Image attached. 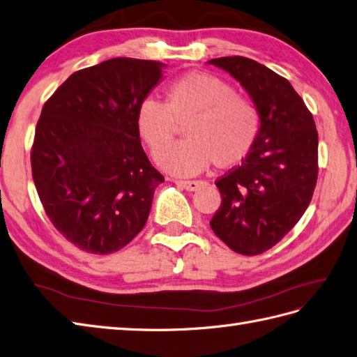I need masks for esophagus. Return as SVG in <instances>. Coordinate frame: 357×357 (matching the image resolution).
I'll return each mask as SVG.
<instances>
[{
	"instance_id": "34e87169",
	"label": "esophagus",
	"mask_w": 357,
	"mask_h": 357,
	"mask_svg": "<svg viewBox=\"0 0 357 357\" xmlns=\"http://www.w3.org/2000/svg\"><path fill=\"white\" fill-rule=\"evenodd\" d=\"M176 183L186 190H198L199 188H203L206 185V181H203V180H189V181L178 180V181H176Z\"/></svg>"
}]
</instances>
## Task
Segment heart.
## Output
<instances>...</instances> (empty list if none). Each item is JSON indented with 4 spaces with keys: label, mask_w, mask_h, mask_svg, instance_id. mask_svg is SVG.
Returning <instances> with one entry per match:
<instances>
[{
    "label": "heart",
    "mask_w": 357,
    "mask_h": 357,
    "mask_svg": "<svg viewBox=\"0 0 357 357\" xmlns=\"http://www.w3.org/2000/svg\"><path fill=\"white\" fill-rule=\"evenodd\" d=\"M178 123L187 125V141L165 149ZM136 127L153 154L165 149L158 155L160 168L188 177L212 162L230 168L244 160L256 142L259 115L222 78L189 73L171 84L168 102L154 97L141 101Z\"/></svg>",
    "instance_id": "1"
}]
</instances>
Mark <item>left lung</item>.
<instances>
[{"label": "left lung", "mask_w": 357, "mask_h": 357, "mask_svg": "<svg viewBox=\"0 0 357 357\" xmlns=\"http://www.w3.org/2000/svg\"><path fill=\"white\" fill-rule=\"evenodd\" d=\"M207 63L239 82L259 115L253 149L215 183L222 202L211 227L236 253L260 255L300 221L314 195L315 121L292 84L256 60L233 56Z\"/></svg>", "instance_id": "left-lung-1"}]
</instances>
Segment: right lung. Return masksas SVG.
<instances>
[{
  "label": "right lung",
  "mask_w": 357,
  "mask_h": 357,
  "mask_svg": "<svg viewBox=\"0 0 357 357\" xmlns=\"http://www.w3.org/2000/svg\"><path fill=\"white\" fill-rule=\"evenodd\" d=\"M165 63L130 57L80 69L42 109L31 171L54 227L80 250L109 255L144 229L165 180L136 127Z\"/></svg>",
  "instance_id": "add662e5"
}]
</instances>
